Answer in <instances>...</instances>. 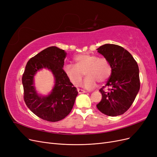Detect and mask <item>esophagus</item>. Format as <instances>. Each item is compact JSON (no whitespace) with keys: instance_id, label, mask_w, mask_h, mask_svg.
Returning <instances> with one entry per match:
<instances>
[{"instance_id":"1","label":"esophagus","mask_w":157,"mask_h":157,"mask_svg":"<svg viewBox=\"0 0 157 157\" xmlns=\"http://www.w3.org/2000/svg\"><path fill=\"white\" fill-rule=\"evenodd\" d=\"M77 91H78V94H82V93H86V91H84V90H81V89H78Z\"/></svg>"}]
</instances>
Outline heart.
Instances as JSON below:
<instances>
[{
  "instance_id": "b5f03b06",
  "label": "heart",
  "mask_w": 157,
  "mask_h": 157,
  "mask_svg": "<svg viewBox=\"0 0 157 157\" xmlns=\"http://www.w3.org/2000/svg\"><path fill=\"white\" fill-rule=\"evenodd\" d=\"M75 65L67 64L63 67L64 72L73 85L78 86L85 75L83 86L91 90L97 86L98 82H104L111 74V66L104 58L86 53L77 55L75 58Z\"/></svg>"
}]
</instances>
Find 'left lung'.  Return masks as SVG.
<instances>
[{
  "label": "left lung",
  "mask_w": 157,
  "mask_h": 157,
  "mask_svg": "<svg viewBox=\"0 0 157 157\" xmlns=\"http://www.w3.org/2000/svg\"><path fill=\"white\" fill-rule=\"evenodd\" d=\"M97 50L111 66V74L105 85L111 88L109 92L103 90L105 86L99 90L102 99L97 108L107 116L122 115L132 105L140 88L138 65L122 46L106 44Z\"/></svg>",
  "instance_id": "obj_1"
}]
</instances>
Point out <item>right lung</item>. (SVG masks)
<instances>
[{
    "label": "right lung",
    "instance_id": "right-lung-1",
    "mask_svg": "<svg viewBox=\"0 0 157 157\" xmlns=\"http://www.w3.org/2000/svg\"><path fill=\"white\" fill-rule=\"evenodd\" d=\"M67 53L56 46L48 47L31 58L22 77L23 99L26 105L37 117L49 122L63 119L71 111L78 92L66 76L64 59ZM43 68L53 74L55 84L51 94L39 96L34 86V76Z\"/></svg>",
    "mask_w": 157,
    "mask_h": 157
}]
</instances>
